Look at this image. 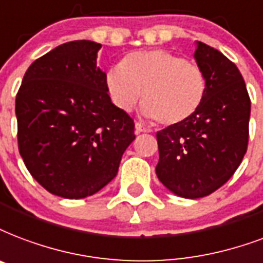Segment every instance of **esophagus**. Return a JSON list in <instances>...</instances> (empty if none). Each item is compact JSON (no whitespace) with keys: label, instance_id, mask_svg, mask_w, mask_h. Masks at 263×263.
<instances>
[{"label":"esophagus","instance_id":"34e87169","mask_svg":"<svg viewBox=\"0 0 263 263\" xmlns=\"http://www.w3.org/2000/svg\"><path fill=\"white\" fill-rule=\"evenodd\" d=\"M135 132H136V134H140V132H150V128L145 127L143 124L136 123L135 124Z\"/></svg>","mask_w":263,"mask_h":263}]
</instances>
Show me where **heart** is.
<instances>
[{"label": "heart", "instance_id": "obj_1", "mask_svg": "<svg viewBox=\"0 0 263 263\" xmlns=\"http://www.w3.org/2000/svg\"><path fill=\"white\" fill-rule=\"evenodd\" d=\"M105 81L118 109L131 111L142 96L143 114L161 125L193 117L207 92L203 69L165 49L134 52L107 70Z\"/></svg>", "mask_w": 263, "mask_h": 263}]
</instances>
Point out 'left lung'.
Here are the masks:
<instances>
[{
  "label": "left lung",
  "mask_w": 263,
  "mask_h": 263,
  "mask_svg": "<svg viewBox=\"0 0 263 263\" xmlns=\"http://www.w3.org/2000/svg\"><path fill=\"white\" fill-rule=\"evenodd\" d=\"M194 59L207 78L203 105L185 123L157 132L156 174L168 190L185 198L205 197L232 178L247 152L251 111L233 62L200 41Z\"/></svg>",
  "instance_id": "obj_1"
}]
</instances>
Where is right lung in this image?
<instances>
[{
    "mask_svg": "<svg viewBox=\"0 0 263 263\" xmlns=\"http://www.w3.org/2000/svg\"><path fill=\"white\" fill-rule=\"evenodd\" d=\"M100 44H62L34 60L16 95L19 153L49 193L84 198L117 175L135 124L111 103Z\"/></svg>",
    "mask_w": 263,
    "mask_h": 263,
    "instance_id": "right-lung-1",
    "label": "right lung"
}]
</instances>
